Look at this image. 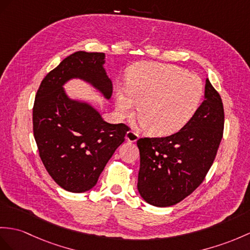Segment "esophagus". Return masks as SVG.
<instances>
[{
    "label": "esophagus",
    "instance_id": "1",
    "mask_svg": "<svg viewBox=\"0 0 250 250\" xmlns=\"http://www.w3.org/2000/svg\"><path fill=\"white\" fill-rule=\"evenodd\" d=\"M125 138H126L127 141H129V142H136L137 140H138V138H139V136L137 135V133H136L135 131L129 130V131L126 132Z\"/></svg>",
    "mask_w": 250,
    "mask_h": 250
}]
</instances>
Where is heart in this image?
Instances as JSON below:
<instances>
[{"mask_svg":"<svg viewBox=\"0 0 250 250\" xmlns=\"http://www.w3.org/2000/svg\"><path fill=\"white\" fill-rule=\"evenodd\" d=\"M204 96L203 81L172 64L145 63L133 68L127 90L117 94L115 106L121 118L138 117L153 136L177 132L196 113Z\"/></svg>","mask_w":250,"mask_h":250,"instance_id":"obj_1","label":"heart"}]
</instances>
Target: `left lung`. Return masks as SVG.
<instances>
[{
    "mask_svg": "<svg viewBox=\"0 0 250 250\" xmlns=\"http://www.w3.org/2000/svg\"><path fill=\"white\" fill-rule=\"evenodd\" d=\"M223 129V102L207 78L204 102L178 132L138 140L141 197L149 205L169 207L190 195L214 161Z\"/></svg>",
    "mask_w": 250,
    "mask_h": 250,
    "instance_id": "obj_1",
    "label": "left lung"
}]
</instances>
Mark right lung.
<instances>
[{"label": "right lung", "mask_w": 250, "mask_h": 250, "mask_svg": "<svg viewBox=\"0 0 250 250\" xmlns=\"http://www.w3.org/2000/svg\"><path fill=\"white\" fill-rule=\"evenodd\" d=\"M104 53L79 51L64 58L41 82L33 109L34 137L47 173L72 193L91 190L107 162L124 142L125 124H110L90 103L73 100L63 89L82 79L110 100Z\"/></svg>", "instance_id": "obj_1"}]
</instances>
